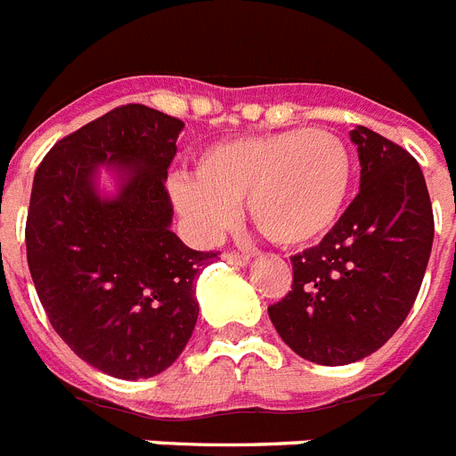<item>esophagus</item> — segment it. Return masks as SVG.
Here are the masks:
<instances>
[{
  "label": "esophagus",
  "mask_w": 456,
  "mask_h": 456,
  "mask_svg": "<svg viewBox=\"0 0 456 456\" xmlns=\"http://www.w3.org/2000/svg\"><path fill=\"white\" fill-rule=\"evenodd\" d=\"M224 261H228L231 265H247V263H249V256L237 254V251H225Z\"/></svg>",
  "instance_id": "34e87169"
}]
</instances>
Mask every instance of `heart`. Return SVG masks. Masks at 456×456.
Instances as JSON below:
<instances>
[{"label":"heart","instance_id":"1","mask_svg":"<svg viewBox=\"0 0 456 456\" xmlns=\"http://www.w3.org/2000/svg\"><path fill=\"white\" fill-rule=\"evenodd\" d=\"M352 186V153L326 127L256 134L209 146L195 176L175 175L169 195L188 231L212 240L247 202L251 224L280 247H303L333 228Z\"/></svg>","mask_w":456,"mask_h":456}]
</instances>
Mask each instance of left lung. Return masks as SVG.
Wrapping results in <instances>:
<instances>
[{
  "label": "left lung",
  "mask_w": 456,
  "mask_h": 456,
  "mask_svg": "<svg viewBox=\"0 0 456 456\" xmlns=\"http://www.w3.org/2000/svg\"><path fill=\"white\" fill-rule=\"evenodd\" d=\"M359 195L322 242L291 256V291L268 307L289 347L322 366L378 352L405 322L427 273L434 209L415 158L356 126Z\"/></svg>",
  "instance_id": "1"
}]
</instances>
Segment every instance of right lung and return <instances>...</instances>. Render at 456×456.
<instances>
[{
    "mask_svg": "<svg viewBox=\"0 0 456 456\" xmlns=\"http://www.w3.org/2000/svg\"><path fill=\"white\" fill-rule=\"evenodd\" d=\"M183 123L123 104L53 146L37 167L25 244L48 322L78 359L120 379L153 378L182 354L198 322L195 280L219 251L169 231L165 179ZM124 175L111 201L94 172Z\"/></svg>",
    "mask_w": 456,
    "mask_h": 456,
    "instance_id": "right-lung-1",
    "label": "right lung"
}]
</instances>
